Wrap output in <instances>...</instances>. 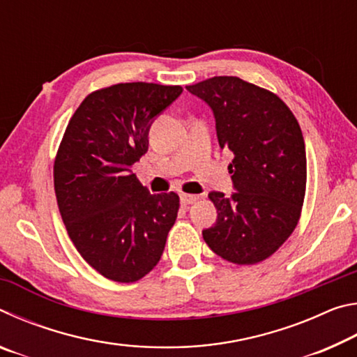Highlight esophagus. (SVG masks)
Listing matches in <instances>:
<instances>
[{"label": "esophagus", "instance_id": "obj_1", "mask_svg": "<svg viewBox=\"0 0 357 357\" xmlns=\"http://www.w3.org/2000/svg\"><path fill=\"white\" fill-rule=\"evenodd\" d=\"M198 202L197 195H189V193H181V204L183 206H189V204H193Z\"/></svg>", "mask_w": 357, "mask_h": 357}]
</instances>
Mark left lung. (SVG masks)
Returning <instances> with one entry per match:
<instances>
[{"label":"left lung","mask_w":357,"mask_h":357,"mask_svg":"<svg viewBox=\"0 0 357 357\" xmlns=\"http://www.w3.org/2000/svg\"><path fill=\"white\" fill-rule=\"evenodd\" d=\"M213 108L219 144L234 155V192H211L217 222L204 243L233 264H257L291 236L307 184L304 137L293 112L269 89L239 77H213L185 86Z\"/></svg>","instance_id":"left-lung-1"}]
</instances>
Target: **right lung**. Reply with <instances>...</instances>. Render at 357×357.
Wrapping results in <instances>:
<instances>
[{
	"instance_id": "obj_1",
	"label": "right lung",
	"mask_w": 357,
	"mask_h": 357,
	"mask_svg": "<svg viewBox=\"0 0 357 357\" xmlns=\"http://www.w3.org/2000/svg\"><path fill=\"white\" fill-rule=\"evenodd\" d=\"M183 93L174 84L118 83L88 94L53 164L59 214L75 249L107 279L132 283L154 269L179 211L174 192L151 195L130 172L148 132Z\"/></svg>"
}]
</instances>
